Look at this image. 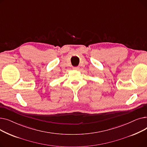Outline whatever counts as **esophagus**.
<instances>
[{
	"label": "esophagus",
	"mask_w": 147,
	"mask_h": 147,
	"mask_svg": "<svg viewBox=\"0 0 147 147\" xmlns=\"http://www.w3.org/2000/svg\"><path fill=\"white\" fill-rule=\"evenodd\" d=\"M79 67H73V69H75V70H78V69H79Z\"/></svg>",
	"instance_id": "1"
}]
</instances>
